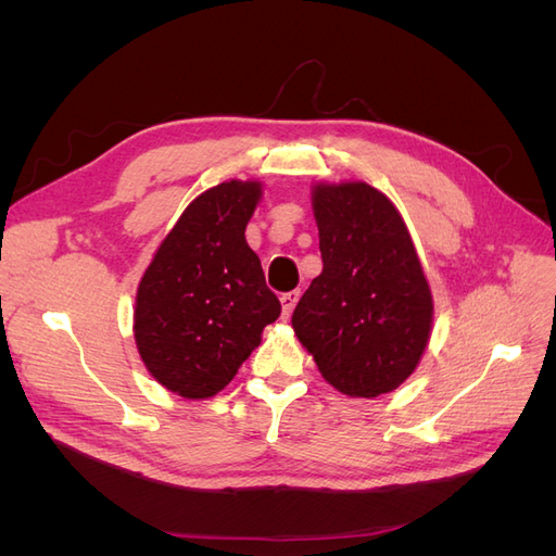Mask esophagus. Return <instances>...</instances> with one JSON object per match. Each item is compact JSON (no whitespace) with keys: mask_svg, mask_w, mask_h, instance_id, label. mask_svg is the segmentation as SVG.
<instances>
[{"mask_svg":"<svg viewBox=\"0 0 556 556\" xmlns=\"http://www.w3.org/2000/svg\"><path fill=\"white\" fill-rule=\"evenodd\" d=\"M299 296H301V292H299V290H292V292H285V294H280L282 317H290V315H292V311H294V306H296Z\"/></svg>","mask_w":556,"mask_h":556,"instance_id":"1","label":"esophagus"}]
</instances>
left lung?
I'll list each match as a JSON object with an SVG mask.
<instances>
[{"instance_id":"8db88e82","label":"left lung","mask_w":556,"mask_h":556,"mask_svg":"<svg viewBox=\"0 0 556 556\" xmlns=\"http://www.w3.org/2000/svg\"><path fill=\"white\" fill-rule=\"evenodd\" d=\"M311 204L323 274L299 299L292 329L317 371L350 399L406 382L433 329V294L399 208L364 180H319Z\"/></svg>"}]
</instances>
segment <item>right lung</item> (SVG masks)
Segmentation results:
<instances>
[{
  "label": "right lung",
  "instance_id": "obj_1",
  "mask_svg": "<svg viewBox=\"0 0 556 556\" xmlns=\"http://www.w3.org/2000/svg\"><path fill=\"white\" fill-rule=\"evenodd\" d=\"M262 180L231 178L201 192L157 245L134 304V343L166 390L204 401L237 376L280 315L245 227Z\"/></svg>",
  "mask_w": 556,
  "mask_h": 556
}]
</instances>
